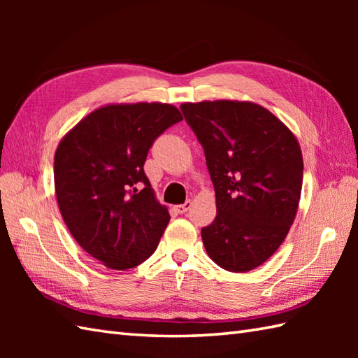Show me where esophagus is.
I'll return each mask as SVG.
<instances>
[{
    "instance_id": "34e87169",
    "label": "esophagus",
    "mask_w": 358,
    "mask_h": 358,
    "mask_svg": "<svg viewBox=\"0 0 358 358\" xmlns=\"http://www.w3.org/2000/svg\"><path fill=\"white\" fill-rule=\"evenodd\" d=\"M192 208V201L191 200H187L186 203H183V204H178V206H175V210L178 212V214H185V212H187L189 209Z\"/></svg>"
}]
</instances>
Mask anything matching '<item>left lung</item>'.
I'll return each mask as SVG.
<instances>
[{
    "instance_id": "1",
    "label": "left lung",
    "mask_w": 358,
    "mask_h": 358,
    "mask_svg": "<svg viewBox=\"0 0 358 358\" xmlns=\"http://www.w3.org/2000/svg\"><path fill=\"white\" fill-rule=\"evenodd\" d=\"M181 112L204 149L217 217L203 227L220 268L248 272L273 255L291 229L303 185L299 140L252 101L183 103Z\"/></svg>"
}]
</instances>
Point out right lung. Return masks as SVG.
I'll return each instance as SVG.
<instances>
[{"label":"right lung","mask_w":358,"mask_h":358,"mask_svg":"<svg viewBox=\"0 0 358 358\" xmlns=\"http://www.w3.org/2000/svg\"><path fill=\"white\" fill-rule=\"evenodd\" d=\"M181 120L172 104L110 103L59 141L53 157L59 212L78 245L106 268H135L157 249L171 215L143 166L157 136Z\"/></svg>","instance_id":"add662e5"}]
</instances>
